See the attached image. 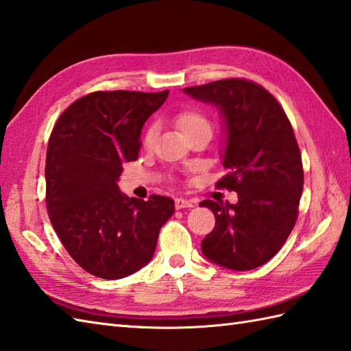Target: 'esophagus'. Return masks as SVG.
Listing matches in <instances>:
<instances>
[{"label": "esophagus", "instance_id": "obj_1", "mask_svg": "<svg viewBox=\"0 0 351 351\" xmlns=\"http://www.w3.org/2000/svg\"><path fill=\"white\" fill-rule=\"evenodd\" d=\"M175 208H176V210H182V208H193V202L189 199L176 197L175 199Z\"/></svg>", "mask_w": 351, "mask_h": 351}]
</instances>
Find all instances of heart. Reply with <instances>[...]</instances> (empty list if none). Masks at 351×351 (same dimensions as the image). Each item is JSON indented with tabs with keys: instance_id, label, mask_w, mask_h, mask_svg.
<instances>
[{
	"instance_id": "heart-1",
	"label": "heart",
	"mask_w": 351,
	"mask_h": 351,
	"mask_svg": "<svg viewBox=\"0 0 351 351\" xmlns=\"http://www.w3.org/2000/svg\"><path fill=\"white\" fill-rule=\"evenodd\" d=\"M173 121L185 137H190L191 134H195L197 131H204V130L211 131L210 119H208L202 111L199 110H182L173 116ZM155 136H156V126L152 123L147 126L143 134L145 145L151 146L154 143Z\"/></svg>"
}]
</instances>
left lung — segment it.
<instances>
[{
    "instance_id": "obj_1",
    "label": "left lung",
    "mask_w": 351,
    "mask_h": 351,
    "mask_svg": "<svg viewBox=\"0 0 351 351\" xmlns=\"http://www.w3.org/2000/svg\"><path fill=\"white\" fill-rule=\"evenodd\" d=\"M184 93L219 108L229 173L217 185L238 195L237 204L200 202L215 217L202 253L229 270H253L280 250L299 215L303 166L293 126L274 96L253 81L220 80Z\"/></svg>"
}]
</instances>
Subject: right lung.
Masks as SVG:
<instances>
[{
	"label": "right lung",
	"instance_id": "obj_1",
	"mask_svg": "<svg viewBox=\"0 0 351 351\" xmlns=\"http://www.w3.org/2000/svg\"><path fill=\"white\" fill-rule=\"evenodd\" d=\"M169 90L93 92L77 99L51 132L45 166L47 210L64 249L87 273L116 280L152 259L170 197H128L117 181L136 161L147 117Z\"/></svg>",
	"mask_w": 351,
	"mask_h": 351
}]
</instances>
